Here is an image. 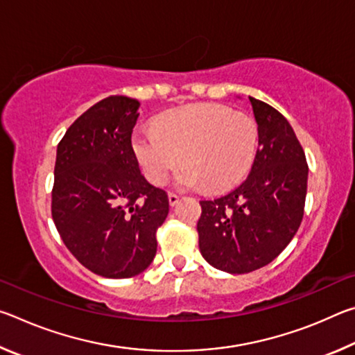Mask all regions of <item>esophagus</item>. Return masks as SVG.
<instances>
[{"label": "esophagus", "instance_id": "obj_1", "mask_svg": "<svg viewBox=\"0 0 355 355\" xmlns=\"http://www.w3.org/2000/svg\"><path fill=\"white\" fill-rule=\"evenodd\" d=\"M167 197H169V205L171 207H175L177 203L180 202V196L173 194V192H169V196H167Z\"/></svg>", "mask_w": 355, "mask_h": 355}]
</instances>
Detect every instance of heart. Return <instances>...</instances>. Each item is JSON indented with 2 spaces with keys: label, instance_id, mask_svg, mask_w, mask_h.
Instances as JSON below:
<instances>
[{
  "label": "heart",
  "instance_id": "obj_1",
  "mask_svg": "<svg viewBox=\"0 0 355 355\" xmlns=\"http://www.w3.org/2000/svg\"><path fill=\"white\" fill-rule=\"evenodd\" d=\"M258 130L254 119L218 103H191L156 120V127L137 128L131 137L137 163L150 183L161 186L171 172L177 188H230L254 164Z\"/></svg>",
  "mask_w": 355,
  "mask_h": 355
}]
</instances>
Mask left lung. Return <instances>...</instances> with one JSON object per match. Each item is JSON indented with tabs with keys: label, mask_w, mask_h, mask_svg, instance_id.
I'll list each match as a JSON object with an SVG mask.
<instances>
[{
	"label": "left lung",
	"mask_w": 355,
	"mask_h": 355,
	"mask_svg": "<svg viewBox=\"0 0 355 355\" xmlns=\"http://www.w3.org/2000/svg\"><path fill=\"white\" fill-rule=\"evenodd\" d=\"M249 103L258 130L252 171L227 196L202 200L197 222L202 257L230 274L266 266L290 244L307 196V159L290 122L264 101Z\"/></svg>",
	"instance_id": "1"
}]
</instances>
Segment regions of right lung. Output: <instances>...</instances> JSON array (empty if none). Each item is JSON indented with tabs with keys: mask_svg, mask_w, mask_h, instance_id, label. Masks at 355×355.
<instances>
[{
	"mask_svg": "<svg viewBox=\"0 0 355 355\" xmlns=\"http://www.w3.org/2000/svg\"><path fill=\"white\" fill-rule=\"evenodd\" d=\"M136 98L111 95L81 114L59 142L51 214L64 244L89 271L128 279L150 266L169 199L141 173L131 133Z\"/></svg>",
	"mask_w": 355,
	"mask_h": 355,
	"instance_id": "obj_1",
	"label": "right lung"
}]
</instances>
